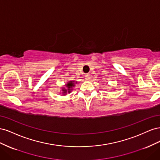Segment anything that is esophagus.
<instances>
[{
  "mask_svg": "<svg viewBox=\"0 0 160 160\" xmlns=\"http://www.w3.org/2000/svg\"><path fill=\"white\" fill-rule=\"evenodd\" d=\"M85 79L86 80H88V81H89V80H90V78H91V77H90V75L89 74V73H87V74H85Z\"/></svg>",
  "mask_w": 160,
  "mask_h": 160,
  "instance_id": "1",
  "label": "esophagus"
}]
</instances>
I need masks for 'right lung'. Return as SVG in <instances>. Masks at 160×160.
Returning a JSON list of instances; mask_svg holds the SVG:
<instances>
[{"mask_svg": "<svg viewBox=\"0 0 160 160\" xmlns=\"http://www.w3.org/2000/svg\"><path fill=\"white\" fill-rule=\"evenodd\" d=\"M74 85H75L74 81H69V83H67V84L66 85V87L67 88V89H65V88H63V89H62V93H63V94H66L67 92H68V93H70V92H71V90H72V89H72V87H74ZM67 90H68V91L67 92Z\"/></svg>", "mask_w": 160, "mask_h": 160, "instance_id": "right-lung-1", "label": "right lung"}]
</instances>
